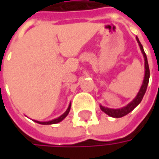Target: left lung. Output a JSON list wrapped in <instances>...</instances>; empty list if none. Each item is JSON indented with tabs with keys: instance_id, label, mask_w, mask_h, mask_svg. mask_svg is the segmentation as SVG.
<instances>
[{
	"instance_id": "1",
	"label": "left lung",
	"mask_w": 159,
	"mask_h": 159,
	"mask_svg": "<svg viewBox=\"0 0 159 159\" xmlns=\"http://www.w3.org/2000/svg\"><path fill=\"white\" fill-rule=\"evenodd\" d=\"M136 40H137L138 44L140 46L141 48V51L143 53L144 57V64H145V75H144V80L142 84V87L140 89V91L138 92L136 97L131 102H129L126 106L123 107L121 109H109L106 107H103L100 105L101 110L104 113H106L107 115L113 117V118H121L123 116H125L126 114H128L129 112H131L137 106L138 104L142 102L143 98V95H145V92L147 90V87H148V84H149V80H150V69H149V64H148V60H147V57H146V54L144 52L143 47L141 44L140 40L136 37Z\"/></svg>"
}]
</instances>
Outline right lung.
Listing matches in <instances>:
<instances>
[{"instance_id":"1","label":"right lung","mask_w":159,"mask_h":159,"mask_svg":"<svg viewBox=\"0 0 159 159\" xmlns=\"http://www.w3.org/2000/svg\"><path fill=\"white\" fill-rule=\"evenodd\" d=\"M70 104L68 107V109L66 110V111L63 114V115H61L60 117H58L57 119H53V120H50V121H47V122H41V121H37V120H34L35 122H37V123H39V124H41V125H52V124H57V123H59V122H61L63 119L68 115V113L70 111Z\"/></svg>"}]
</instances>
